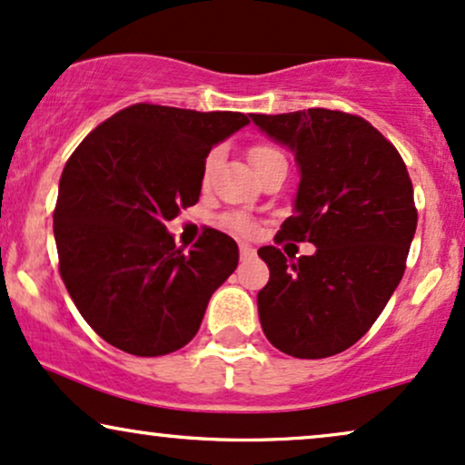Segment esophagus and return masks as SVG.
Here are the masks:
<instances>
[{
    "mask_svg": "<svg viewBox=\"0 0 465 465\" xmlns=\"http://www.w3.org/2000/svg\"><path fill=\"white\" fill-rule=\"evenodd\" d=\"M239 254H242V261H250V259H254V256H256V250L248 243H242V245H239Z\"/></svg>",
    "mask_w": 465,
    "mask_h": 465,
    "instance_id": "34e87169",
    "label": "esophagus"
}]
</instances>
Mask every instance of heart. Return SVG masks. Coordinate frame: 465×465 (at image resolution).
<instances>
[{
	"instance_id": "b5f03b06",
	"label": "heart",
	"mask_w": 465,
	"mask_h": 465,
	"mask_svg": "<svg viewBox=\"0 0 465 465\" xmlns=\"http://www.w3.org/2000/svg\"><path fill=\"white\" fill-rule=\"evenodd\" d=\"M278 151L273 146H267V144H259L254 146L250 151V162L254 168H259V165H262L265 162H269V159L278 157ZM217 162V153H211L209 157H206V163H204V179H209L211 172H213V165ZM223 223H226L228 228L234 232L239 234H250L252 232V223L245 215H239V213H231L223 217Z\"/></svg>"
}]
</instances>
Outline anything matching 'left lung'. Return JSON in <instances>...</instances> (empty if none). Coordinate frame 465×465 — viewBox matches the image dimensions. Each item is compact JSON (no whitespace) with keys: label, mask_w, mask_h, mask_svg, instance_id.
<instances>
[{"label":"left lung","mask_w":465,"mask_h":465,"mask_svg":"<svg viewBox=\"0 0 465 465\" xmlns=\"http://www.w3.org/2000/svg\"><path fill=\"white\" fill-rule=\"evenodd\" d=\"M250 118L300 170L278 239L317 248L295 261L273 245L259 250L272 273L256 297L262 331L293 358H328L369 331L403 278L418 222L408 168L351 114L314 107Z\"/></svg>","instance_id":"8db88e82"}]
</instances>
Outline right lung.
<instances>
[{"label":"right lung","mask_w":465,"mask_h":465,"mask_svg":"<svg viewBox=\"0 0 465 465\" xmlns=\"http://www.w3.org/2000/svg\"><path fill=\"white\" fill-rule=\"evenodd\" d=\"M245 124L242 112L137 103L71 154L54 213L60 276L103 341L154 358L196 336L239 248L206 228L185 254L165 223L198 203L211 148Z\"/></svg>","instance_id":"right-lung-1"}]
</instances>
